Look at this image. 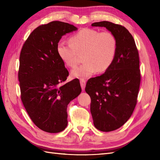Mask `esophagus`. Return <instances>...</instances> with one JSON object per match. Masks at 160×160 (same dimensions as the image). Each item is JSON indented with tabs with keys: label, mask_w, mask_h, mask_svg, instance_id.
<instances>
[{
	"label": "esophagus",
	"mask_w": 160,
	"mask_h": 160,
	"mask_svg": "<svg viewBox=\"0 0 160 160\" xmlns=\"http://www.w3.org/2000/svg\"><path fill=\"white\" fill-rule=\"evenodd\" d=\"M80 85H81V87H82V91H84V88H85V85H86V81H85V80L80 79Z\"/></svg>",
	"instance_id": "esophagus-1"
}]
</instances>
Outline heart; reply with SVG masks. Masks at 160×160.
Returning a JSON list of instances; mask_svg holds the SVG:
<instances>
[{"label":"heart","instance_id":"heart-1","mask_svg":"<svg viewBox=\"0 0 160 160\" xmlns=\"http://www.w3.org/2000/svg\"><path fill=\"white\" fill-rule=\"evenodd\" d=\"M71 44L59 42L56 52L67 67L77 65L79 55L82 54L84 63L71 71L77 78L90 77L98 71L102 73L109 69L117 52V40L110 32L84 28L69 38Z\"/></svg>","mask_w":160,"mask_h":160}]
</instances>
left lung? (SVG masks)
<instances>
[{"label":"left lung","instance_id":"obj_1","mask_svg":"<svg viewBox=\"0 0 160 160\" xmlns=\"http://www.w3.org/2000/svg\"><path fill=\"white\" fill-rule=\"evenodd\" d=\"M115 36L117 52L109 69L87 81L85 91L91 100V113L98 130L109 132L127 122L137 104L141 76L135 40L124 27L108 21L93 23Z\"/></svg>","mask_w":160,"mask_h":160}]
</instances>
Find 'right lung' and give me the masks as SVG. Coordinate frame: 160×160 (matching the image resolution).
I'll return each instance as SVG.
<instances>
[{
    "label": "right lung",
    "instance_id": "right-lung-1",
    "mask_svg": "<svg viewBox=\"0 0 160 160\" xmlns=\"http://www.w3.org/2000/svg\"><path fill=\"white\" fill-rule=\"evenodd\" d=\"M77 29L61 21L40 25L29 36L20 52L21 100L33 123L47 132L65 129L67 105L82 91L77 78L63 84L69 71L56 52L62 36Z\"/></svg>",
    "mask_w": 160,
    "mask_h": 160
}]
</instances>
